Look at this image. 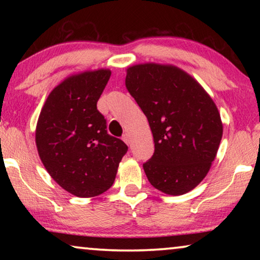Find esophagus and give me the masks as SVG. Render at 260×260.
Returning a JSON list of instances; mask_svg holds the SVG:
<instances>
[{
	"label": "esophagus",
	"instance_id": "obj_1",
	"mask_svg": "<svg viewBox=\"0 0 260 260\" xmlns=\"http://www.w3.org/2000/svg\"><path fill=\"white\" fill-rule=\"evenodd\" d=\"M122 140H123L124 142H125V143H126V144H129V143H130V135H129V134H126V133H125V134H124V135H123Z\"/></svg>",
	"mask_w": 260,
	"mask_h": 260
}]
</instances>
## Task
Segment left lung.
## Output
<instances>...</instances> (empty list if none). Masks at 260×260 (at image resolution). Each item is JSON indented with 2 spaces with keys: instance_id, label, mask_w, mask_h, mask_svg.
I'll return each mask as SVG.
<instances>
[{
  "instance_id": "1",
  "label": "left lung",
  "mask_w": 260,
  "mask_h": 260,
  "mask_svg": "<svg viewBox=\"0 0 260 260\" xmlns=\"http://www.w3.org/2000/svg\"><path fill=\"white\" fill-rule=\"evenodd\" d=\"M125 85L154 136V155L143 165L149 182L168 195L194 189L211 169L222 137L211 95L183 70L155 62L127 67Z\"/></svg>"
}]
</instances>
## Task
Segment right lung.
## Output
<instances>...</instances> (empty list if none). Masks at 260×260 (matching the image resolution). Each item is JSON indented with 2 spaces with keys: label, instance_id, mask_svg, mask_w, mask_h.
Here are the masks:
<instances>
[{
  "label": "right lung",
  "instance_id": "obj_1",
  "mask_svg": "<svg viewBox=\"0 0 260 260\" xmlns=\"http://www.w3.org/2000/svg\"><path fill=\"white\" fill-rule=\"evenodd\" d=\"M111 76L99 69L67 77L48 94L35 130L42 165L60 187L78 198H93L115 182L127 151L110 136L97 102Z\"/></svg>",
  "mask_w": 260,
  "mask_h": 260
}]
</instances>
